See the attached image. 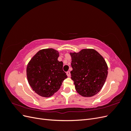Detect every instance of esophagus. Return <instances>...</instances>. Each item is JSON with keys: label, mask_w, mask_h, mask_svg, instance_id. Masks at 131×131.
Instances as JSON below:
<instances>
[{"label": "esophagus", "mask_w": 131, "mask_h": 131, "mask_svg": "<svg viewBox=\"0 0 131 131\" xmlns=\"http://www.w3.org/2000/svg\"><path fill=\"white\" fill-rule=\"evenodd\" d=\"M66 73H67V76H68V77H70V73L69 72H67Z\"/></svg>", "instance_id": "1"}]
</instances>
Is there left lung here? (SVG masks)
<instances>
[{
    "instance_id": "left-lung-1",
    "label": "left lung",
    "mask_w": 131,
    "mask_h": 131,
    "mask_svg": "<svg viewBox=\"0 0 131 131\" xmlns=\"http://www.w3.org/2000/svg\"><path fill=\"white\" fill-rule=\"evenodd\" d=\"M72 57L71 79L77 92L82 97H91L97 94L104 86L108 67L104 58L92 49L70 52Z\"/></svg>"
}]
</instances>
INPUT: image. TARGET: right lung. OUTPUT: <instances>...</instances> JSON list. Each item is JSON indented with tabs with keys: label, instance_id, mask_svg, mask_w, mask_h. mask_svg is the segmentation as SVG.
<instances>
[{
	"label": "right lung",
	"instance_id": "add662e5",
	"mask_svg": "<svg viewBox=\"0 0 131 131\" xmlns=\"http://www.w3.org/2000/svg\"><path fill=\"white\" fill-rule=\"evenodd\" d=\"M59 52L53 49H42L31 58L27 67V80L39 96L50 97L60 89L67 78L63 63L58 61Z\"/></svg>",
	"mask_w": 131,
	"mask_h": 131
}]
</instances>
